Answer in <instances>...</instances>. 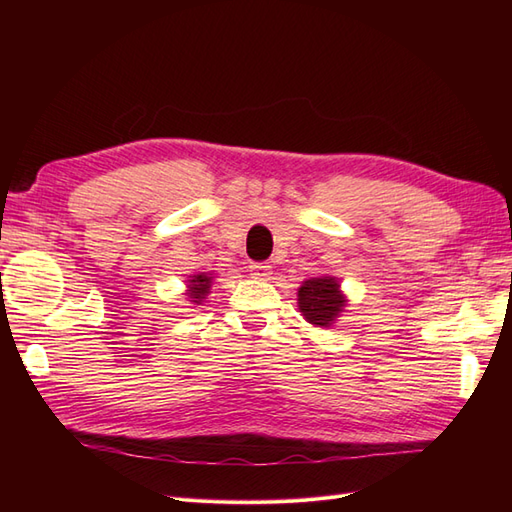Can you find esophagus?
Returning a JSON list of instances; mask_svg holds the SVG:
<instances>
[{
  "label": "esophagus",
  "instance_id": "obj_1",
  "mask_svg": "<svg viewBox=\"0 0 512 512\" xmlns=\"http://www.w3.org/2000/svg\"><path fill=\"white\" fill-rule=\"evenodd\" d=\"M250 273H252L254 280H262V282L271 280V275H273L269 262H252V265H250Z\"/></svg>",
  "mask_w": 512,
  "mask_h": 512
}]
</instances>
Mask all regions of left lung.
<instances>
[{
  "mask_svg": "<svg viewBox=\"0 0 512 512\" xmlns=\"http://www.w3.org/2000/svg\"><path fill=\"white\" fill-rule=\"evenodd\" d=\"M297 303L301 316L318 329H329L342 316L348 305V297L337 277L320 275L309 277L297 290Z\"/></svg>",
  "mask_w": 512,
  "mask_h": 512,
  "instance_id": "left-lung-1",
  "label": "left lung"
}]
</instances>
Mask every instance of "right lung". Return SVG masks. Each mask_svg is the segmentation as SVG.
I'll return each instance as SVG.
<instances>
[{
  "label": "right lung",
  "mask_w": 512,
  "mask_h": 512,
  "mask_svg": "<svg viewBox=\"0 0 512 512\" xmlns=\"http://www.w3.org/2000/svg\"><path fill=\"white\" fill-rule=\"evenodd\" d=\"M211 284H213V273L188 275V280H185V288H188L185 290V297H188L192 305H200L207 299Z\"/></svg>",
  "instance_id": "right-lung-1"
}]
</instances>
